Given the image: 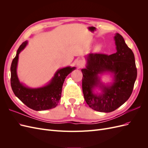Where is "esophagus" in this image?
Wrapping results in <instances>:
<instances>
[{
    "instance_id": "1",
    "label": "esophagus",
    "mask_w": 148,
    "mask_h": 148,
    "mask_svg": "<svg viewBox=\"0 0 148 148\" xmlns=\"http://www.w3.org/2000/svg\"><path fill=\"white\" fill-rule=\"evenodd\" d=\"M84 61L82 59H79L77 62V65L78 68H81V67H82L84 65Z\"/></svg>"
}]
</instances>
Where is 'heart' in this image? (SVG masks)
<instances>
[{
    "label": "heart",
    "mask_w": 148,
    "mask_h": 148,
    "mask_svg": "<svg viewBox=\"0 0 148 148\" xmlns=\"http://www.w3.org/2000/svg\"><path fill=\"white\" fill-rule=\"evenodd\" d=\"M102 48V44H97V45L95 47V51H100Z\"/></svg>",
    "instance_id": "heart-1"
}]
</instances>
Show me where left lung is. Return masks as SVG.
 Masks as SVG:
<instances>
[{"label":"left lung","mask_w":148,"mask_h":148,"mask_svg":"<svg viewBox=\"0 0 148 148\" xmlns=\"http://www.w3.org/2000/svg\"><path fill=\"white\" fill-rule=\"evenodd\" d=\"M117 52L110 56L89 53L86 57V68L83 73L82 88L87 104L101 112H110L119 108L130 97L137 77L134 53L119 33L114 36ZM109 73L113 82L105 85L100 75ZM99 87V94L94 92Z\"/></svg>","instance_id":"obj_1"}]
</instances>
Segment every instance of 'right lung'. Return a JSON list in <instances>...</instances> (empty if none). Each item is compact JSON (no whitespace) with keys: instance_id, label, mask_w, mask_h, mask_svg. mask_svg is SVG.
<instances>
[{"instance_id":"1","label":"right lung","mask_w":148,"mask_h":148,"mask_svg":"<svg viewBox=\"0 0 148 148\" xmlns=\"http://www.w3.org/2000/svg\"><path fill=\"white\" fill-rule=\"evenodd\" d=\"M27 44L26 41L21 44L12 62L10 83L13 92L23 104L33 110L41 111L54 108L59 102L65 78L76 68L66 66L57 70L51 81L44 86L36 88L26 86L20 82L16 69L20 53Z\"/></svg>"}]
</instances>
